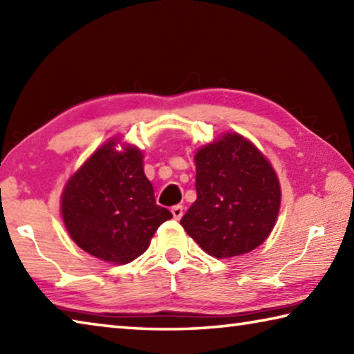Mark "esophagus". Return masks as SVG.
Listing matches in <instances>:
<instances>
[{
	"label": "esophagus",
	"instance_id": "esophagus-1",
	"mask_svg": "<svg viewBox=\"0 0 354 354\" xmlns=\"http://www.w3.org/2000/svg\"><path fill=\"white\" fill-rule=\"evenodd\" d=\"M171 214H173V217H175V220L181 218L183 214H184L183 206H173V207H171Z\"/></svg>",
	"mask_w": 354,
	"mask_h": 354
}]
</instances>
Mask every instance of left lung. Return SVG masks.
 <instances>
[{
  "label": "left lung",
  "mask_w": 354,
  "mask_h": 354,
  "mask_svg": "<svg viewBox=\"0 0 354 354\" xmlns=\"http://www.w3.org/2000/svg\"><path fill=\"white\" fill-rule=\"evenodd\" d=\"M196 200L181 218L185 232L214 257H234L270 234L281 205L277 173L241 134L227 133L195 154Z\"/></svg>",
  "instance_id": "left-lung-1"
}]
</instances>
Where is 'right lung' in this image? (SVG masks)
<instances>
[{
	"label": "right lung",
	"mask_w": 354,
	"mask_h": 354,
	"mask_svg": "<svg viewBox=\"0 0 354 354\" xmlns=\"http://www.w3.org/2000/svg\"><path fill=\"white\" fill-rule=\"evenodd\" d=\"M117 140L106 142L65 184L61 212L77 247L112 263L145 253L151 237L173 215L156 205L153 184L143 171V154Z\"/></svg>",
	"instance_id": "right-lung-1"
}]
</instances>
